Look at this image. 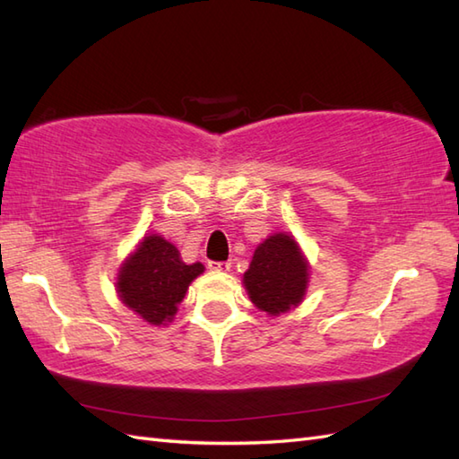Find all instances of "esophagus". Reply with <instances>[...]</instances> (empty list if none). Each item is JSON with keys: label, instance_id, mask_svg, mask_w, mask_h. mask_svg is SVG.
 Returning <instances> with one entry per match:
<instances>
[{"label": "esophagus", "instance_id": "obj_1", "mask_svg": "<svg viewBox=\"0 0 459 459\" xmlns=\"http://www.w3.org/2000/svg\"><path fill=\"white\" fill-rule=\"evenodd\" d=\"M207 266L211 270H214V272H229L230 270V262H214V260H211Z\"/></svg>", "mask_w": 459, "mask_h": 459}]
</instances>
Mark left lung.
Here are the masks:
<instances>
[{
    "label": "left lung",
    "mask_w": 459,
    "mask_h": 459,
    "mask_svg": "<svg viewBox=\"0 0 459 459\" xmlns=\"http://www.w3.org/2000/svg\"><path fill=\"white\" fill-rule=\"evenodd\" d=\"M306 284L307 262L288 235H274L262 242L245 274L252 304L270 316L284 314L298 306L304 298Z\"/></svg>",
    "instance_id": "8db88e82"
}]
</instances>
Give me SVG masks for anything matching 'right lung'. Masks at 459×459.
Instances as JSON below:
<instances>
[{"mask_svg":"<svg viewBox=\"0 0 459 459\" xmlns=\"http://www.w3.org/2000/svg\"><path fill=\"white\" fill-rule=\"evenodd\" d=\"M203 270L201 262L185 264L171 242L150 235L122 266L118 294L148 324L163 325L171 321L185 291Z\"/></svg>","mask_w":459,"mask_h":459,"instance_id":"1","label":"right lung"}]
</instances>
